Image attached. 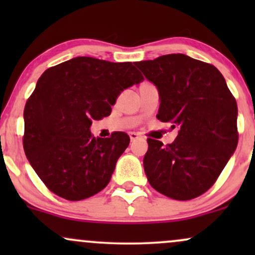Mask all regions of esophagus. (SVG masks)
Here are the masks:
<instances>
[{
	"label": "esophagus",
	"instance_id": "1",
	"mask_svg": "<svg viewBox=\"0 0 255 255\" xmlns=\"http://www.w3.org/2000/svg\"><path fill=\"white\" fill-rule=\"evenodd\" d=\"M139 136H140V134L136 133V131H130V133H129L130 140H135V139H137V137H139Z\"/></svg>",
	"mask_w": 255,
	"mask_h": 255
}]
</instances>
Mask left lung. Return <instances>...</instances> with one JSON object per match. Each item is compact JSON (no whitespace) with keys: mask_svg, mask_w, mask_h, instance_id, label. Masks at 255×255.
I'll return each mask as SVG.
<instances>
[{"mask_svg":"<svg viewBox=\"0 0 255 255\" xmlns=\"http://www.w3.org/2000/svg\"><path fill=\"white\" fill-rule=\"evenodd\" d=\"M158 87L157 119L177 127L174 142L148 137L144 169L157 192L191 200L215 184L239 141L238 104L222 73L183 54L135 62Z\"/></svg>","mask_w":255,"mask_h":255,"instance_id":"8db88e82","label":"left lung"}]
</instances>
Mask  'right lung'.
Masks as SVG:
<instances>
[{
    "label": "right lung",
    "mask_w": 255,
    "mask_h": 255,
    "mask_svg": "<svg viewBox=\"0 0 255 255\" xmlns=\"http://www.w3.org/2000/svg\"><path fill=\"white\" fill-rule=\"evenodd\" d=\"M142 80L131 62L86 56L50 67L40 75L25 105L22 144L49 191L78 201L107 187L130 139L125 131L95 137L90 127L110 115L122 91Z\"/></svg>",
    "instance_id": "add662e5"
}]
</instances>
